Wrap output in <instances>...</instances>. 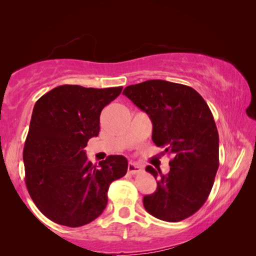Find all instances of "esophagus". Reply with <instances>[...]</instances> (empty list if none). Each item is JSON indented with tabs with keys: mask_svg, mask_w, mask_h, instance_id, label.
<instances>
[{
	"mask_svg": "<svg viewBox=\"0 0 256 256\" xmlns=\"http://www.w3.org/2000/svg\"><path fill=\"white\" fill-rule=\"evenodd\" d=\"M128 170L130 174L134 175V174H138V172H141V167L138 166V164H136L130 162V164H128Z\"/></svg>",
	"mask_w": 256,
	"mask_h": 256,
	"instance_id": "34e87169",
	"label": "esophagus"
}]
</instances>
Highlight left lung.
I'll use <instances>...</instances> for the list:
<instances>
[{
  "mask_svg": "<svg viewBox=\"0 0 256 256\" xmlns=\"http://www.w3.org/2000/svg\"><path fill=\"white\" fill-rule=\"evenodd\" d=\"M123 94L152 122V141L172 156L170 170L146 166L157 180L156 192L144 198L148 214L177 222L204 204L219 167V136L201 94L188 86L148 80L128 86Z\"/></svg>",
  "mask_w": 256,
  "mask_h": 256,
  "instance_id": "left-lung-1",
  "label": "left lung"
}]
</instances>
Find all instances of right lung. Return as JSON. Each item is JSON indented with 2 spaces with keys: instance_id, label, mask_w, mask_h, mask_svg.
I'll use <instances>...</instances> for the list:
<instances>
[{
  "instance_id": "add662e5",
  "label": "right lung",
  "mask_w": 256,
  "mask_h": 256,
  "mask_svg": "<svg viewBox=\"0 0 256 256\" xmlns=\"http://www.w3.org/2000/svg\"><path fill=\"white\" fill-rule=\"evenodd\" d=\"M122 86H56L34 104L24 148L26 185L42 214L68 227L92 222L107 206L112 182L128 172V159L108 156L92 164L84 148L99 133L102 108Z\"/></svg>"
}]
</instances>
